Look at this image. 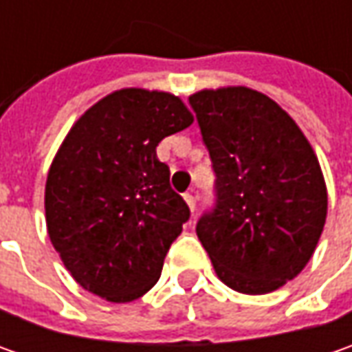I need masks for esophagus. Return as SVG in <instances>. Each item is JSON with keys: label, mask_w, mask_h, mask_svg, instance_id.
Listing matches in <instances>:
<instances>
[{"label": "esophagus", "mask_w": 352, "mask_h": 352, "mask_svg": "<svg viewBox=\"0 0 352 352\" xmlns=\"http://www.w3.org/2000/svg\"><path fill=\"white\" fill-rule=\"evenodd\" d=\"M184 199H186V204H188V208L194 211L196 210V197L192 196V194H184Z\"/></svg>", "instance_id": "34e87169"}]
</instances>
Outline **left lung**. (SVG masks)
<instances>
[{"label": "left lung", "instance_id": "obj_1", "mask_svg": "<svg viewBox=\"0 0 352 352\" xmlns=\"http://www.w3.org/2000/svg\"><path fill=\"white\" fill-rule=\"evenodd\" d=\"M215 172V208L196 233L215 274L241 294H268L309 263L327 217V188L304 133L261 91L190 96Z\"/></svg>", "mask_w": 352, "mask_h": 352}]
</instances>
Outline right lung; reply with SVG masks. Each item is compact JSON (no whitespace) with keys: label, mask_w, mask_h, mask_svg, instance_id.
Instances as JSON below:
<instances>
[{"label":"right lung","mask_w":352,"mask_h":352,"mask_svg":"<svg viewBox=\"0 0 352 352\" xmlns=\"http://www.w3.org/2000/svg\"><path fill=\"white\" fill-rule=\"evenodd\" d=\"M192 123L180 98L125 88L66 135L48 170L45 211L50 243L84 290L125 304L158 282L190 208L170 188L156 146Z\"/></svg>","instance_id":"right-lung-1"}]
</instances>
